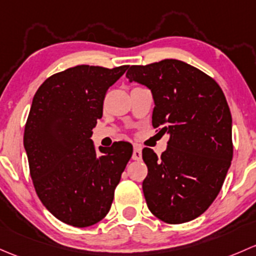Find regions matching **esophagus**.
I'll list each match as a JSON object with an SVG mask.
<instances>
[{
    "mask_svg": "<svg viewBox=\"0 0 256 256\" xmlns=\"http://www.w3.org/2000/svg\"><path fill=\"white\" fill-rule=\"evenodd\" d=\"M132 159H133V160H142V148L139 146H134Z\"/></svg>",
    "mask_w": 256,
    "mask_h": 256,
    "instance_id": "obj_1",
    "label": "esophagus"
}]
</instances>
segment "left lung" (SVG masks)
Here are the masks:
<instances>
[{"label": "left lung", "mask_w": 256, "mask_h": 256, "mask_svg": "<svg viewBox=\"0 0 256 256\" xmlns=\"http://www.w3.org/2000/svg\"><path fill=\"white\" fill-rule=\"evenodd\" d=\"M126 76L152 91V127L170 136L160 158L143 149L148 208L168 224L190 222L218 196L233 159L224 94L204 71L176 59L132 65Z\"/></svg>", "instance_id": "1"}]
</instances>
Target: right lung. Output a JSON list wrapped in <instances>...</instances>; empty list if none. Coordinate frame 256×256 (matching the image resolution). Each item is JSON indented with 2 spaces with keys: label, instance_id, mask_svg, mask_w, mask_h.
Returning a JSON list of instances; mask_svg holds the SVG:
<instances>
[{
  "label": "right lung",
  "instance_id": "right-lung-1",
  "mask_svg": "<svg viewBox=\"0 0 256 256\" xmlns=\"http://www.w3.org/2000/svg\"><path fill=\"white\" fill-rule=\"evenodd\" d=\"M127 69L78 65L46 78L33 97L23 138L30 178L42 204L66 224L106 217L133 154L127 142L98 154L91 140L107 90Z\"/></svg>",
  "mask_w": 256,
  "mask_h": 256
}]
</instances>
